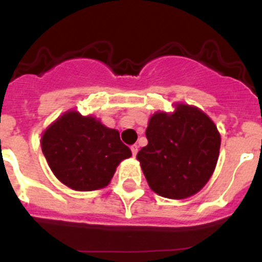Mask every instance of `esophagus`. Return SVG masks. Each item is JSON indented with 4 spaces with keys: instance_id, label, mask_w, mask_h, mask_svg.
Returning <instances> with one entry per match:
<instances>
[{
    "instance_id": "obj_1",
    "label": "esophagus",
    "mask_w": 262,
    "mask_h": 262,
    "mask_svg": "<svg viewBox=\"0 0 262 262\" xmlns=\"http://www.w3.org/2000/svg\"><path fill=\"white\" fill-rule=\"evenodd\" d=\"M138 149H139V147L136 144L131 145V152H133V156H136V154H138Z\"/></svg>"
}]
</instances>
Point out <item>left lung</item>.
Masks as SVG:
<instances>
[{
	"label": "left lung",
	"instance_id": "1",
	"mask_svg": "<svg viewBox=\"0 0 262 262\" xmlns=\"http://www.w3.org/2000/svg\"><path fill=\"white\" fill-rule=\"evenodd\" d=\"M145 136L148 144L136 159L155 193L182 200L207 184L219 156L221 135L203 111L178 105L173 114L156 113Z\"/></svg>",
	"mask_w": 262,
	"mask_h": 262
}]
</instances>
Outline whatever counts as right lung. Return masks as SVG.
Returning <instances> with one entry per match:
<instances>
[{
    "label": "right lung",
    "mask_w": 262,
    "mask_h": 262,
    "mask_svg": "<svg viewBox=\"0 0 262 262\" xmlns=\"http://www.w3.org/2000/svg\"><path fill=\"white\" fill-rule=\"evenodd\" d=\"M41 151L53 174L80 191L105 187L120 161L131 156L117 129L76 111H68L46 129Z\"/></svg>",
    "instance_id": "right-lung-1"
}]
</instances>
